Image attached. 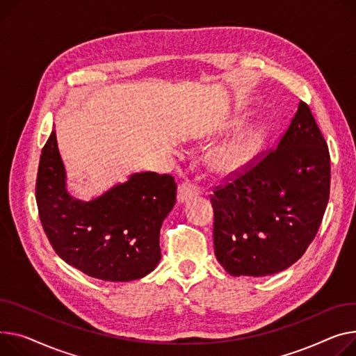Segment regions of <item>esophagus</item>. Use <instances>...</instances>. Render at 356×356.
I'll return each instance as SVG.
<instances>
[{
	"label": "esophagus",
	"mask_w": 356,
	"mask_h": 356,
	"mask_svg": "<svg viewBox=\"0 0 356 356\" xmlns=\"http://www.w3.org/2000/svg\"><path fill=\"white\" fill-rule=\"evenodd\" d=\"M199 192H200L199 187H197L193 181L184 180V181H181V184L179 186L177 200H179L180 203H183V202H186V200H188V199H192V197L197 196Z\"/></svg>",
	"instance_id": "1"
}]
</instances>
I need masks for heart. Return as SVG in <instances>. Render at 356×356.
Segmentation results:
<instances>
[{
    "mask_svg": "<svg viewBox=\"0 0 356 356\" xmlns=\"http://www.w3.org/2000/svg\"><path fill=\"white\" fill-rule=\"evenodd\" d=\"M265 138L266 131L264 127H254L242 133L215 152L211 157L213 169L225 176L242 172L259 153Z\"/></svg>",
    "mask_w": 356,
    "mask_h": 356,
    "instance_id": "obj_1",
    "label": "heart"
}]
</instances>
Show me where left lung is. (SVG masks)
Returning a JSON list of instances; mask_svg holds the SVG:
<instances>
[{"label": "left lung", "mask_w": 356, "mask_h": 356, "mask_svg": "<svg viewBox=\"0 0 356 356\" xmlns=\"http://www.w3.org/2000/svg\"><path fill=\"white\" fill-rule=\"evenodd\" d=\"M329 187L326 141L309 107L299 102L276 149L210 195L218 262L232 276L288 269L315 239Z\"/></svg>", "instance_id": "left-lung-1"}]
</instances>
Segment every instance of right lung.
Masks as SVG:
<instances>
[{"mask_svg": "<svg viewBox=\"0 0 356 356\" xmlns=\"http://www.w3.org/2000/svg\"><path fill=\"white\" fill-rule=\"evenodd\" d=\"M176 191L173 176L143 172L94 200L73 199L51 131L40 157L35 200L42 229L64 262L91 277L129 282L159 265L160 227Z\"/></svg>", "mask_w": 356, "mask_h": 356, "instance_id": "right-lung-1", "label": "right lung"}]
</instances>
